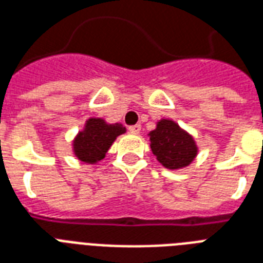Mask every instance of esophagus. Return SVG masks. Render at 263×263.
<instances>
[{
    "mask_svg": "<svg viewBox=\"0 0 263 263\" xmlns=\"http://www.w3.org/2000/svg\"><path fill=\"white\" fill-rule=\"evenodd\" d=\"M140 129H142V127H140L139 124H136V125H131V127L128 128V131L131 132V134H139L140 132Z\"/></svg>",
    "mask_w": 263,
    "mask_h": 263,
    "instance_id": "34e87169",
    "label": "esophagus"
}]
</instances>
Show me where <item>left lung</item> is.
Returning <instances> with one entry per match:
<instances>
[{"mask_svg":"<svg viewBox=\"0 0 263 263\" xmlns=\"http://www.w3.org/2000/svg\"><path fill=\"white\" fill-rule=\"evenodd\" d=\"M149 135L152 152L165 168L186 167L197 154L193 138L171 120H161Z\"/></svg>","mask_w":263,"mask_h":263,"instance_id":"obj_1","label":"left lung"}]
</instances>
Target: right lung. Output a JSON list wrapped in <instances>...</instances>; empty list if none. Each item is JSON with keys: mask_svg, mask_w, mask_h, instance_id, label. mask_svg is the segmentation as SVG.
<instances>
[{"mask_svg": "<svg viewBox=\"0 0 263 263\" xmlns=\"http://www.w3.org/2000/svg\"><path fill=\"white\" fill-rule=\"evenodd\" d=\"M125 132L121 124L109 125L100 118H89L85 129L74 140V153L81 161L93 164L105 157L116 138Z\"/></svg>", "mask_w": 263, "mask_h": 263, "instance_id": "add662e5", "label": "right lung"}]
</instances>
